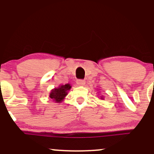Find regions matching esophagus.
Masks as SVG:
<instances>
[{
  "instance_id": "obj_1",
  "label": "esophagus",
  "mask_w": 154,
  "mask_h": 154,
  "mask_svg": "<svg viewBox=\"0 0 154 154\" xmlns=\"http://www.w3.org/2000/svg\"><path fill=\"white\" fill-rule=\"evenodd\" d=\"M77 84L78 85H84L85 84V80H77Z\"/></svg>"
}]
</instances>
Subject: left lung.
I'll list each match as a JSON object with an SVG mask.
<instances>
[{
  "mask_svg": "<svg viewBox=\"0 0 154 154\" xmlns=\"http://www.w3.org/2000/svg\"><path fill=\"white\" fill-rule=\"evenodd\" d=\"M100 99H101V100H103V97H100Z\"/></svg>",
  "mask_w": 154,
  "mask_h": 154,
  "instance_id": "left-lung-1",
  "label": "left lung"
}]
</instances>
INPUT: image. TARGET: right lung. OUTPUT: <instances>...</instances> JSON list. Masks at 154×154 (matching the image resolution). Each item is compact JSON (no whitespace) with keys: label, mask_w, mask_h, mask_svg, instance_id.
Wrapping results in <instances>:
<instances>
[{"label":"right lung","mask_w":154,"mask_h":154,"mask_svg":"<svg viewBox=\"0 0 154 154\" xmlns=\"http://www.w3.org/2000/svg\"><path fill=\"white\" fill-rule=\"evenodd\" d=\"M71 88L72 86L69 83L60 85L58 88H55L51 90L49 94V97L52 99L53 101L55 103H61L68 94V91L71 89Z\"/></svg>","instance_id":"1"}]
</instances>
